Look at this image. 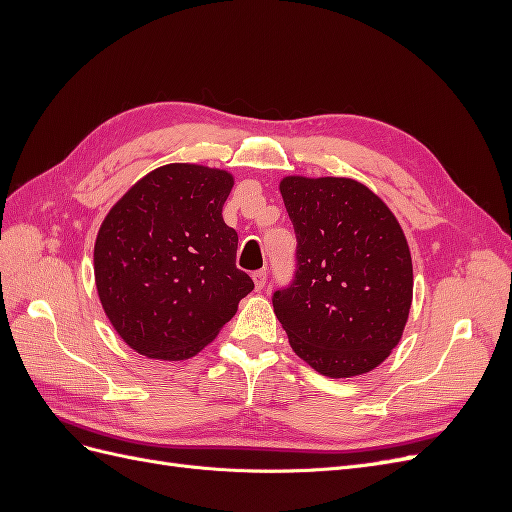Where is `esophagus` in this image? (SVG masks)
<instances>
[{"label":"esophagus","instance_id":"1","mask_svg":"<svg viewBox=\"0 0 512 512\" xmlns=\"http://www.w3.org/2000/svg\"><path fill=\"white\" fill-rule=\"evenodd\" d=\"M254 284H256V290H262L267 286V271L260 269V271H254Z\"/></svg>","mask_w":512,"mask_h":512}]
</instances>
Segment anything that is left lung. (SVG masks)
Returning a JSON list of instances; mask_svg holds the SVG:
<instances>
[{"label":"left lung","instance_id":"left-lung-1","mask_svg":"<svg viewBox=\"0 0 512 512\" xmlns=\"http://www.w3.org/2000/svg\"><path fill=\"white\" fill-rule=\"evenodd\" d=\"M297 235L292 282L273 292L288 342L322 376L378 367L399 344L412 305V258L391 209L344 177H286Z\"/></svg>","mask_w":512,"mask_h":512}]
</instances>
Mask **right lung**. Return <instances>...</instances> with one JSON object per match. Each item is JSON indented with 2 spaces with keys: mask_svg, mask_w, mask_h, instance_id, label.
<instances>
[{
  "mask_svg": "<svg viewBox=\"0 0 512 512\" xmlns=\"http://www.w3.org/2000/svg\"><path fill=\"white\" fill-rule=\"evenodd\" d=\"M230 188L226 170L168 164L132 185L100 226L102 307L123 342L149 359H190L254 290L235 265L237 230L222 218Z\"/></svg>",
  "mask_w": 512,
  "mask_h": 512,
  "instance_id": "1",
  "label": "right lung"
}]
</instances>
